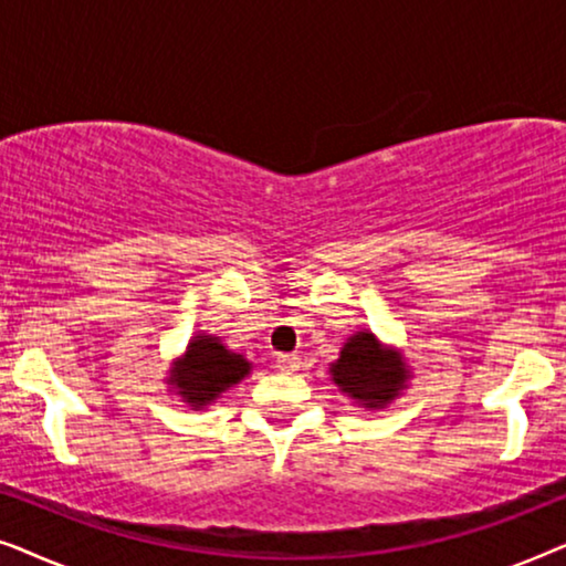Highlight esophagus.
Returning <instances> with one entry per match:
<instances>
[{
	"label": "esophagus",
	"mask_w": 566,
	"mask_h": 566,
	"mask_svg": "<svg viewBox=\"0 0 566 566\" xmlns=\"http://www.w3.org/2000/svg\"><path fill=\"white\" fill-rule=\"evenodd\" d=\"M298 363H301V358H298V355H293V353L277 355V368L285 370V374H293V370H298Z\"/></svg>",
	"instance_id": "34e87169"
}]
</instances>
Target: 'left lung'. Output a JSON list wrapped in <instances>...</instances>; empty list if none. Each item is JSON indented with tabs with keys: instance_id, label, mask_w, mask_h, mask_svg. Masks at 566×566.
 I'll return each mask as SVG.
<instances>
[{
	"instance_id": "obj_1",
	"label": "left lung",
	"mask_w": 566,
	"mask_h": 566,
	"mask_svg": "<svg viewBox=\"0 0 566 566\" xmlns=\"http://www.w3.org/2000/svg\"><path fill=\"white\" fill-rule=\"evenodd\" d=\"M405 366L394 353H384L370 332H358L332 366V378L345 394L366 407H386L405 386Z\"/></svg>"
}]
</instances>
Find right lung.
I'll return each mask as SVG.
<instances>
[{"label":"right lung","mask_w":566,"mask_h":566,"mask_svg":"<svg viewBox=\"0 0 566 566\" xmlns=\"http://www.w3.org/2000/svg\"><path fill=\"white\" fill-rule=\"evenodd\" d=\"M250 374V363L242 355L227 350L219 337L198 335L188 345V353L175 370L172 381L190 407H206L221 391L234 386L239 378Z\"/></svg>","instance_id":"obj_1"}]
</instances>
